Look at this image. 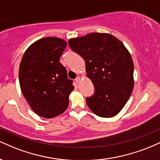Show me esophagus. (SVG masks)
<instances>
[{"mask_svg": "<svg viewBox=\"0 0 160 160\" xmlns=\"http://www.w3.org/2000/svg\"><path fill=\"white\" fill-rule=\"evenodd\" d=\"M76 80V82H78V83H79V82H80V80H81V78H80V77H78V78H76V80Z\"/></svg>", "mask_w": 160, "mask_h": 160, "instance_id": "obj_1", "label": "esophagus"}]
</instances>
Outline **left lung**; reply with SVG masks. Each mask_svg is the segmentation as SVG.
<instances>
[{"mask_svg": "<svg viewBox=\"0 0 160 160\" xmlns=\"http://www.w3.org/2000/svg\"><path fill=\"white\" fill-rule=\"evenodd\" d=\"M68 44L85 60L86 77L94 85V94L86 98L88 107L98 117H114L133 90L134 64L128 50L108 33L71 38Z\"/></svg>", "mask_w": 160, "mask_h": 160, "instance_id": "left-lung-1", "label": "left lung"}]
</instances>
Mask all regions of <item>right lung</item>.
I'll return each mask as SVG.
<instances>
[{
    "mask_svg": "<svg viewBox=\"0 0 160 160\" xmlns=\"http://www.w3.org/2000/svg\"><path fill=\"white\" fill-rule=\"evenodd\" d=\"M66 46L62 38H41L29 46L20 63L22 92L32 111L43 118L62 114L74 89L59 60Z\"/></svg>",
    "mask_w": 160,
    "mask_h": 160,
    "instance_id": "right-lung-1",
    "label": "right lung"
}]
</instances>
